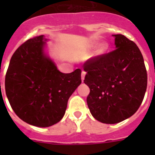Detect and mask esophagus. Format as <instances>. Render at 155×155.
Wrapping results in <instances>:
<instances>
[{"mask_svg":"<svg viewBox=\"0 0 155 155\" xmlns=\"http://www.w3.org/2000/svg\"><path fill=\"white\" fill-rule=\"evenodd\" d=\"M86 74V72L84 71H82V73H81V81H83L84 79V76H85Z\"/></svg>","mask_w":155,"mask_h":155,"instance_id":"34e87169","label":"esophagus"}]
</instances>
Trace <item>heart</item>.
<instances>
[{
	"label": "heart",
	"mask_w": 155,
	"mask_h": 155,
	"mask_svg": "<svg viewBox=\"0 0 155 155\" xmlns=\"http://www.w3.org/2000/svg\"><path fill=\"white\" fill-rule=\"evenodd\" d=\"M107 49H108L107 44L104 43V44H102L101 46H99V47L98 48L97 53H98V54H102V53H104L105 51H106V50H107Z\"/></svg>",
	"instance_id": "1"
}]
</instances>
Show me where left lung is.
I'll return each mask as SVG.
<instances>
[{
	"label": "left lung",
	"mask_w": 155,
	"mask_h": 155,
	"mask_svg": "<svg viewBox=\"0 0 155 155\" xmlns=\"http://www.w3.org/2000/svg\"><path fill=\"white\" fill-rule=\"evenodd\" d=\"M115 37L114 50L91 57L84 64L90 88L87 106L95 120L107 124L124 121L141 105L147 85L143 56L135 42Z\"/></svg>",
	"instance_id": "left-lung-1"
}]
</instances>
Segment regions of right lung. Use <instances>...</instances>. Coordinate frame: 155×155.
Masks as SVG:
<instances>
[{
	"mask_svg": "<svg viewBox=\"0 0 155 155\" xmlns=\"http://www.w3.org/2000/svg\"><path fill=\"white\" fill-rule=\"evenodd\" d=\"M43 35L28 39L11 58L5 91L15 114L25 123L47 127L61 121L68 99L81 83V70L64 74L43 52Z\"/></svg>",
	"mask_w": 155,
	"mask_h": 155,
	"instance_id": "obj_1",
	"label": "right lung"
}]
</instances>
